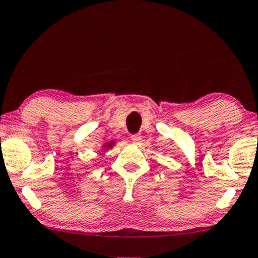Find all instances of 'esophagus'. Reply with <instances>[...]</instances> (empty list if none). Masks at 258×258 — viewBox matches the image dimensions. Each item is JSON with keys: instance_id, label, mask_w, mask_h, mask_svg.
Instances as JSON below:
<instances>
[{"instance_id": "1", "label": "esophagus", "mask_w": 258, "mask_h": 258, "mask_svg": "<svg viewBox=\"0 0 258 258\" xmlns=\"http://www.w3.org/2000/svg\"><path fill=\"white\" fill-rule=\"evenodd\" d=\"M131 139H132L133 143H139L141 140V136L140 134H132V136H131Z\"/></svg>"}]
</instances>
